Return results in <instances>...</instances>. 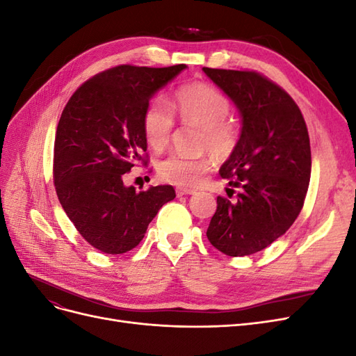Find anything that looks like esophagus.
<instances>
[{
	"label": "esophagus",
	"instance_id": "1",
	"mask_svg": "<svg viewBox=\"0 0 356 356\" xmlns=\"http://www.w3.org/2000/svg\"><path fill=\"white\" fill-rule=\"evenodd\" d=\"M177 196L178 197H181V196H188V195H195V190H188V188H181V187H178L177 190Z\"/></svg>",
	"mask_w": 356,
	"mask_h": 356
}]
</instances>
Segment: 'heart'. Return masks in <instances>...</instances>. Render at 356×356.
I'll use <instances>...</instances> for the list:
<instances>
[{
  "label": "heart",
  "mask_w": 356,
  "mask_h": 356,
  "mask_svg": "<svg viewBox=\"0 0 356 356\" xmlns=\"http://www.w3.org/2000/svg\"><path fill=\"white\" fill-rule=\"evenodd\" d=\"M172 111L184 124L200 127L199 145L208 147L213 154L229 156L238 144V127L227 118L229 99L208 84L190 83L177 89L170 105L157 98L145 108L143 129L147 143L153 149H163L169 143L174 127ZM209 169L211 160L207 156L187 157L181 154L168 156L157 168L161 179L181 187L197 186Z\"/></svg>",
  "instance_id": "heart-1"
}]
</instances>
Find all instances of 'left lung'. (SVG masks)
Here are the masks:
<instances>
[{
  "label": "left lung",
  "mask_w": 356,
  "mask_h": 356,
  "mask_svg": "<svg viewBox=\"0 0 356 356\" xmlns=\"http://www.w3.org/2000/svg\"><path fill=\"white\" fill-rule=\"evenodd\" d=\"M241 115V135L220 168L234 200L217 197L207 236L230 257L264 250L293 225L303 208L312 156L305 118L293 98L254 71L203 68Z\"/></svg>",
  "instance_id": "8db88e82"
}]
</instances>
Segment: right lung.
I'll return each instance as SVG.
<instances>
[{
    "label": "right lung",
    "instance_id": "obj_1",
    "mask_svg": "<svg viewBox=\"0 0 356 356\" xmlns=\"http://www.w3.org/2000/svg\"><path fill=\"white\" fill-rule=\"evenodd\" d=\"M186 68L115 67L80 86L62 111L53 156L58 199L101 252L134 250L159 209L175 199L172 186L138 193L123 177L147 149L143 117L149 99Z\"/></svg>",
    "mask_w": 356,
    "mask_h": 356
}]
</instances>
